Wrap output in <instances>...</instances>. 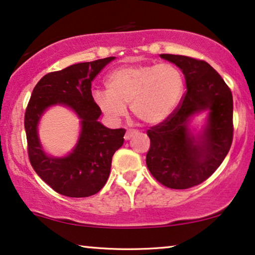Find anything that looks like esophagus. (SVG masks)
Instances as JSON below:
<instances>
[{
	"mask_svg": "<svg viewBox=\"0 0 255 255\" xmlns=\"http://www.w3.org/2000/svg\"><path fill=\"white\" fill-rule=\"evenodd\" d=\"M135 133H138L137 130H128L127 133H125V135H124L125 140H128V139H130L132 135H134Z\"/></svg>",
	"mask_w": 255,
	"mask_h": 255,
	"instance_id": "esophagus-1",
	"label": "esophagus"
}]
</instances>
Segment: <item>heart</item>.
<instances>
[{"label": "heart", "mask_w": 255, "mask_h": 255, "mask_svg": "<svg viewBox=\"0 0 255 255\" xmlns=\"http://www.w3.org/2000/svg\"><path fill=\"white\" fill-rule=\"evenodd\" d=\"M183 93V72L176 65L162 62L114 69L107 78V90H96L93 97L108 117H122L130 104L137 120L155 125L174 113Z\"/></svg>", "instance_id": "heart-1"}]
</instances>
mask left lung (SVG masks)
<instances>
[{
  "instance_id": "left-lung-1",
  "label": "left lung",
  "mask_w": 255,
  "mask_h": 255,
  "mask_svg": "<svg viewBox=\"0 0 255 255\" xmlns=\"http://www.w3.org/2000/svg\"><path fill=\"white\" fill-rule=\"evenodd\" d=\"M183 72L187 92L174 113L147 130L151 140L146 165L167 188L188 189L209 179L221 166L233 140L231 89L207 61L186 55L161 54ZM209 110L201 141L189 133L193 114Z\"/></svg>"
}]
</instances>
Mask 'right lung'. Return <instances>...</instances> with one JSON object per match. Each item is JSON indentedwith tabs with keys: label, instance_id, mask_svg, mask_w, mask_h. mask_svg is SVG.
<instances>
[{
	"label": "right lung",
	"instance_id": "add662e5",
	"mask_svg": "<svg viewBox=\"0 0 255 255\" xmlns=\"http://www.w3.org/2000/svg\"><path fill=\"white\" fill-rule=\"evenodd\" d=\"M114 57L80 62L44 75L27 103L25 128L27 154L38 176L58 194L88 197L102 189L110 174L115 152L123 145L125 128H108L100 123L102 111L92 95V81ZM53 104L72 107L82 118L83 130L75 151L65 158L44 154L36 134L37 121Z\"/></svg>",
	"mask_w": 255,
	"mask_h": 255
}]
</instances>
